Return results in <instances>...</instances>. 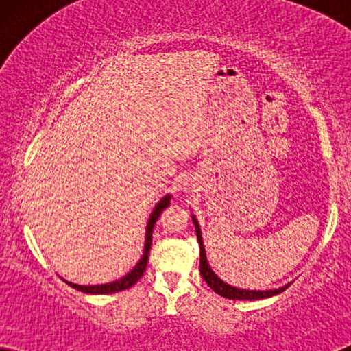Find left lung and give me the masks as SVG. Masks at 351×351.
I'll return each instance as SVG.
<instances>
[{"label":"left lung","mask_w":351,"mask_h":351,"mask_svg":"<svg viewBox=\"0 0 351 351\" xmlns=\"http://www.w3.org/2000/svg\"><path fill=\"white\" fill-rule=\"evenodd\" d=\"M193 223H195V230H196V238H198V244H199V271L203 280L208 282V286L213 289L215 294L227 297V299L232 300H261V299H267V297L276 295L287 289V286L281 287V289H275V291H244V289H238V287L228 286L227 282H223L217 275L210 270V267L208 265V258H206V251H204V244L203 239H201V232L198 227V222H196L195 217Z\"/></svg>","instance_id":"8db88e82"}]
</instances>
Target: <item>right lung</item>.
I'll return each mask as SVG.
<instances>
[{
    "mask_svg": "<svg viewBox=\"0 0 351 351\" xmlns=\"http://www.w3.org/2000/svg\"><path fill=\"white\" fill-rule=\"evenodd\" d=\"M167 206H169V196H166V198H162L160 203L156 204L155 210H153L152 215H150V220H148V225H147V237H145V249H143V256L141 261L136 267H134V270L131 273H128L126 276L121 278V280L118 281H113L110 282V285H100V286H78V285H73V282H69L66 281V285L75 287L76 291H81V292H88V294H113V292H119V291H124V289H129L132 285H136V282L141 280L143 273H145V268H147V261H148V254H150V247H152V233H153V227H155L158 217H160L162 210H165Z\"/></svg>",
    "mask_w": 351,
    "mask_h": 351,
    "instance_id": "obj_1",
    "label": "right lung"
}]
</instances>
